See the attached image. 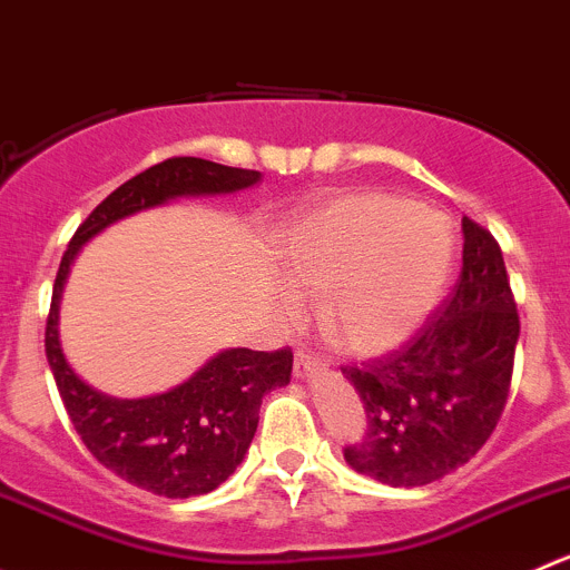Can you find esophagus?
Listing matches in <instances>:
<instances>
[{"label": "esophagus", "mask_w": 570, "mask_h": 570, "mask_svg": "<svg viewBox=\"0 0 570 570\" xmlns=\"http://www.w3.org/2000/svg\"><path fill=\"white\" fill-rule=\"evenodd\" d=\"M323 370H325V364L320 362L317 356H312V353H306V351L295 353V375H297V379H308V375H317V373H323Z\"/></svg>", "instance_id": "esophagus-1"}]
</instances>
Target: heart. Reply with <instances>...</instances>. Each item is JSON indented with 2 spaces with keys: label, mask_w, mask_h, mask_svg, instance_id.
Segmentation results:
<instances>
[{
  "label": "heart",
  "mask_w": 570,
  "mask_h": 570,
  "mask_svg": "<svg viewBox=\"0 0 570 570\" xmlns=\"http://www.w3.org/2000/svg\"><path fill=\"white\" fill-rule=\"evenodd\" d=\"M273 253L297 292L320 295L325 334L353 356H381L417 334L443 297L454 234L440 214L386 191L317 203L275 234ZM297 317L301 297L278 295Z\"/></svg>",
  "instance_id": "b5f03b06"
}]
</instances>
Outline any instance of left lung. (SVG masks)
Returning a JSON list of instances; mask_svg holds the SVG:
<instances>
[{
	"mask_svg": "<svg viewBox=\"0 0 570 570\" xmlns=\"http://www.w3.org/2000/svg\"><path fill=\"white\" fill-rule=\"evenodd\" d=\"M462 234V273L443 308L390 356L342 367L367 412V434L347 445L345 462L381 484L449 476L504 412L521 320L499 242L468 217Z\"/></svg>",
	"mask_w": 570,
	"mask_h": 570,
	"instance_id": "8db88e82",
	"label": "left lung"
}]
</instances>
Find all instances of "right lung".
Listing matches in <instances>:
<instances>
[{
	"label": "right lung",
	"instance_id": "1",
	"mask_svg": "<svg viewBox=\"0 0 570 570\" xmlns=\"http://www.w3.org/2000/svg\"><path fill=\"white\" fill-rule=\"evenodd\" d=\"M258 178L256 169L223 167L206 158H167L110 191L77 228L60 258L43 336L60 401L94 460L147 493L189 499L217 490L250 449L262 397L289 384L292 351L230 347L161 395H105L71 370L60 347L58 314L66 278L80 247L108 225L175 197L230 195L256 186Z\"/></svg>",
	"mask_w": 570,
	"mask_h": 570
}]
</instances>
